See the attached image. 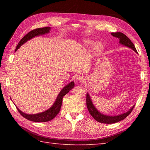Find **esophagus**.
<instances>
[{
    "mask_svg": "<svg viewBox=\"0 0 150 150\" xmlns=\"http://www.w3.org/2000/svg\"><path fill=\"white\" fill-rule=\"evenodd\" d=\"M76 79H77V81L79 82H84L85 81V78H84V76L82 74H79L77 77H76Z\"/></svg>",
    "mask_w": 150,
    "mask_h": 150,
    "instance_id": "obj_1",
    "label": "esophagus"
}]
</instances>
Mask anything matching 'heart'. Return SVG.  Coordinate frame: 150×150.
I'll return each mask as SVG.
<instances>
[{
	"label": "heart",
	"instance_id": "obj_1",
	"mask_svg": "<svg viewBox=\"0 0 150 150\" xmlns=\"http://www.w3.org/2000/svg\"><path fill=\"white\" fill-rule=\"evenodd\" d=\"M87 43L88 44H91V43H92V42H91V41L88 40V41H87ZM95 50H96V51L98 53H100V52H102V51H103V46H102L100 44H98L97 45L95 46Z\"/></svg>",
	"mask_w": 150,
	"mask_h": 150
}]
</instances>
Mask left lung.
I'll list each match as a JSON object with an SVG mask.
<instances>
[{
    "label": "left lung",
    "instance_id": "1",
    "mask_svg": "<svg viewBox=\"0 0 150 150\" xmlns=\"http://www.w3.org/2000/svg\"><path fill=\"white\" fill-rule=\"evenodd\" d=\"M111 34L112 36L117 37L119 39V43L120 44H122L124 46L128 47L129 48L132 49L133 51H135L136 53H137V51L134 44H133V42L130 40V39L126 35H124V33L121 32L111 33ZM86 106L88 108V111L90 112L91 115L93 117V119L95 120H96L97 121H98V122L104 123V124H113V123L118 122L120 120H124L126 117H127L129 115L130 113L132 111L133 108L135 106H133L128 111H127V112L124 113L122 114L119 115H116V116L106 115L101 113L96 109V108L94 106L93 103H92L90 96V95L88 94V93L86 95Z\"/></svg>",
    "mask_w": 150,
    "mask_h": 150
}]
</instances>
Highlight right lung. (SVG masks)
I'll return each mask as SVG.
<instances>
[{"label": "right lung", "mask_w": 150, "mask_h": 150, "mask_svg": "<svg viewBox=\"0 0 150 150\" xmlns=\"http://www.w3.org/2000/svg\"><path fill=\"white\" fill-rule=\"evenodd\" d=\"M50 29H51L50 27H44V28H37V29L31 30L28 34H26L23 38H22L20 42H18V45L15 49V52L22 45V44L27 42L28 40L32 39V38L36 36L48 33L50 32ZM74 85H75L74 82L72 81L70 82V83H69L68 85H66V86L62 88V90L60 91V93L58 95V96H57L55 102L54 103L53 106L51 107L50 109H48L45 111H43L42 113L32 114V115L26 114L21 111L17 106H16V108H17L18 112L20 113L21 115L23 117H24L25 119H26L30 121H33V122H47V121L52 120L53 118H55L57 116V115L59 113V111L60 110V108L62 106L63 97L68 93L72 88H73Z\"/></svg>", "instance_id": "1"}]
</instances>
